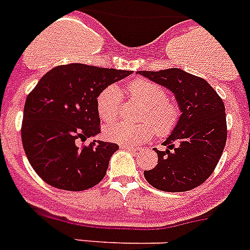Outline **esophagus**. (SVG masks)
I'll return each mask as SVG.
<instances>
[{"label": "esophagus", "instance_id": "esophagus-1", "mask_svg": "<svg viewBox=\"0 0 250 250\" xmlns=\"http://www.w3.org/2000/svg\"><path fill=\"white\" fill-rule=\"evenodd\" d=\"M121 147L122 148H127V150H129V151H137L138 148L137 147H135V146H128V145H121Z\"/></svg>", "mask_w": 250, "mask_h": 250}]
</instances>
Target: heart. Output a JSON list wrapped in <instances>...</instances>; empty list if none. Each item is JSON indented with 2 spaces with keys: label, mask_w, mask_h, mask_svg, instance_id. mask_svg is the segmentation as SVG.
Segmentation results:
<instances>
[{
  "label": "heart",
  "mask_w": 250,
  "mask_h": 250,
  "mask_svg": "<svg viewBox=\"0 0 250 250\" xmlns=\"http://www.w3.org/2000/svg\"><path fill=\"white\" fill-rule=\"evenodd\" d=\"M125 93L133 102L145 109L141 113L140 125L127 122H114L104 128L109 140L118 144L135 145L147 141L156 132L157 136L167 137L175 129L180 118V109L175 103L167 100V90L152 81L137 79L125 87ZM98 113L104 122H113L118 118L122 110V99L114 86L104 89L96 100Z\"/></svg>",
  "instance_id": "1"
}]
</instances>
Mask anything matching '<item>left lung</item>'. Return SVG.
<instances>
[{"mask_svg": "<svg viewBox=\"0 0 250 250\" xmlns=\"http://www.w3.org/2000/svg\"><path fill=\"white\" fill-rule=\"evenodd\" d=\"M173 91L182 110L177 127L157 152V165L144 175L156 189L187 192L206 182L225 147L228 128L224 102L206 80L179 68L138 71Z\"/></svg>", "mask_w": 250, "mask_h": 250, "instance_id": "obj_1", "label": "left lung"}]
</instances>
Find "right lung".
Segmentation results:
<instances>
[{"label": "right lung", "mask_w": 250, "mask_h": 250, "mask_svg": "<svg viewBox=\"0 0 250 250\" xmlns=\"http://www.w3.org/2000/svg\"><path fill=\"white\" fill-rule=\"evenodd\" d=\"M128 75L131 71L70 63L39 80L25 102L21 140L29 163L45 183L79 192L105 177L118 145L83 142L100 132L99 94Z\"/></svg>", "instance_id": "obj_1"}]
</instances>
